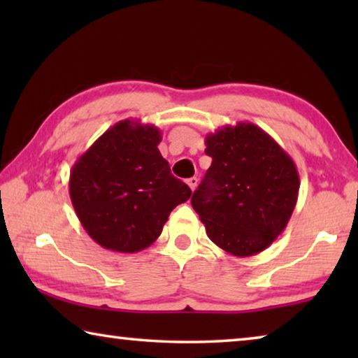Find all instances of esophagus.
<instances>
[{
    "label": "esophagus",
    "mask_w": 358,
    "mask_h": 358,
    "mask_svg": "<svg viewBox=\"0 0 358 358\" xmlns=\"http://www.w3.org/2000/svg\"><path fill=\"white\" fill-rule=\"evenodd\" d=\"M186 183H187V186H189V187H191V191H194V189H196V187H197V183H199V180H197L196 177H192V178H187V181H186Z\"/></svg>",
    "instance_id": "esophagus-1"
}]
</instances>
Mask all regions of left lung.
I'll return each instance as SVG.
<instances>
[{
    "label": "left lung",
    "mask_w": 358,
    "mask_h": 358,
    "mask_svg": "<svg viewBox=\"0 0 358 358\" xmlns=\"http://www.w3.org/2000/svg\"><path fill=\"white\" fill-rule=\"evenodd\" d=\"M211 166L191 197L208 238L232 256L248 257L282 234L295 208V162L252 123L226 124L205 137Z\"/></svg>",
    "instance_id": "left-lung-1"
}]
</instances>
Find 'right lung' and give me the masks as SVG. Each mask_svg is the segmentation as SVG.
I'll return each mask as SVG.
<instances>
[{"mask_svg":"<svg viewBox=\"0 0 358 358\" xmlns=\"http://www.w3.org/2000/svg\"><path fill=\"white\" fill-rule=\"evenodd\" d=\"M153 124L123 120L107 129L71 169L69 196L78 221L96 243L138 252L155 243L171 211L191 197L157 145Z\"/></svg>","mask_w":358,"mask_h":358,"instance_id":"1","label":"right lung"}]
</instances>
